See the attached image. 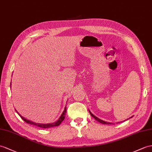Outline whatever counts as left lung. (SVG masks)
Wrapping results in <instances>:
<instances>
[{
	"instance_id": "1",
	"label": "left lung",
	"mask_w": 152,
	"mask_h": 152,
	"mask_svg": "<svg viewBox=\"0 0 152 152\" xmlns=\"http://www.w3.org/2000/svg\"><path fill=\"white\" fill-rule=\"evenodd\" d=\"M89 112H90V113L92 117H93L94 118V119H95L96 121H99V123H102V124H112V123H108V122H106V121H102V120H101V119H99L98 117H96V116H95L93 113H91L90 110H89Z\"/></svg>"
}]
</instances>
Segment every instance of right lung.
Listing matches in <instances>:
<instances>
[{"mask_svg":"<svg viewBox=\"0 0 152 152\" xmlns=\"http://www.w3.org/2000/svg\"><path fill=\"white\" fill-rule=\"evenodd\" d=\"M66 113V106L65 107L64 110L63 111V112H62V115H61V117H59V119H58L56 122H55V123H51V124H40V123H33V122H32V121L27 120L26 119H25L24 117H22V116L20 115L17 112V113H18V115H19V116L22 118V119H23V121H24L26 122V123H28V124H30L35 125V126H37L40 127V128H51V127H53V126H57L60 125L61 123L63 121V120L64 119Z\"/></svg>","mask_w":152,"mask_h":152,"instance_id":"1","label":"right lung"}]
</instances>
